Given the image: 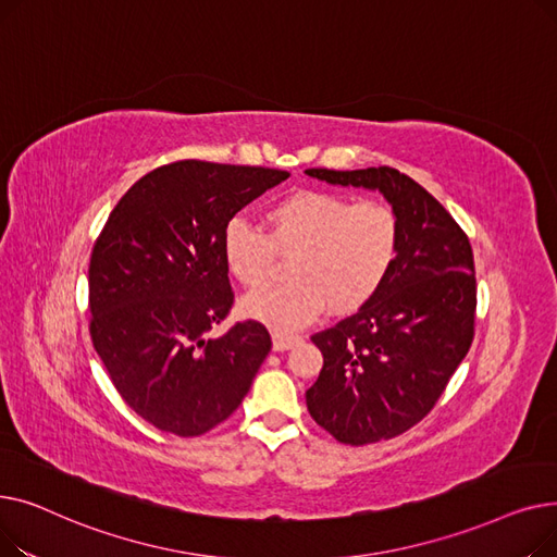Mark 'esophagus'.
Masks as SVG:
<instances>
[{"label":"esophagus","instance_id":"1","mask_svg":"<svg viewBox=\"0 0 557 557\" xmlns=\"http://www.w3.org/2000/svg\"><path fill=\"white\" fill-rule=\"evenodd\" d=\"M298 341H300V336H296V334L275 332L273 334V349H275V352H286V349L294 347Z\"/></svg>","mask_w":557,"mask_h":557}]
</instances>
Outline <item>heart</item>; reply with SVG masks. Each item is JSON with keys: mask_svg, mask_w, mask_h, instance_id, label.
Returning a JSON list of instances; mask_svg holds the SVG:
<instances>
[{"mask_svg": "<svg viewBox=\"0 0 557 557\" xmlns=\"http://www.w3.org/2000/svg\"><path fill=\"white\" fill-rule=\"evenodd\" d=\"M269 237L232 219L221 239L232 277L248 288L269 280L275 252H294L284 284L267 286L242 311L277 332L309 325L325 309L345 315L366 307L395 271L401 246L397 214L384 202H355L334 191L296 189L263 214Z\"/></svg>", "mask_w": 557, "mask_h": 557, "instance_id": "heart-1", "label": "heart"}]
</instances>
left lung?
<instances>
[{
	"label": "left lung",
	"instance_id": "8db88e82",
	"mask_svg": "<svg viewBox=\"0 0 557 557\" xmlns=\"http://www.w3.org/2000/svg\"><path fill=\"white\" fill-rule=\"evenodd\" d=\"M311 178L382 194L401 225L395 271L355 315L311 336L323 370L311 418L338 443L370 445L418 424L474 338L476 277L467 234L422 185L391 166L307 169Z\"/></svg>",
	"mask_w": 557,
	"mask_h": 557
}]
</instances>
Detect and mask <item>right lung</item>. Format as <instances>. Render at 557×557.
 Wrapping results in <instances>:
<instances>
[{
    "label": "right lung",
    "instance_id": "add662e5",
    "mask_svg": "<svg viewBox=\"0 0 557 557\" xmlns=\"http://www.w3.org/2000/svg\"><path fill=\"white\" fill-rule=\"evenodd\" d=\"M286 171L183 160L139 178L110 212L90 259V334L114 388L160 431L194 437L227 420L271 352L232 307L221 239L230 219Z\"/></svg>",
    "mask_w": 557,
    "mask_h": 557
}]
</instances>
